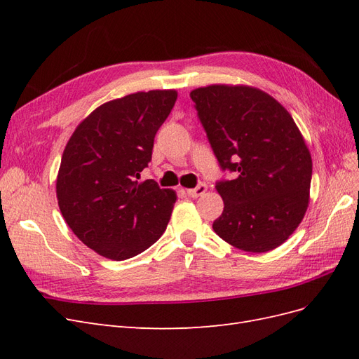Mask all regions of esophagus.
I'll return each instance as SVG.
<instances>
[{
	"instance_id": "esophagus-1",
	"label": "esophagus",
	"mask_w": 359,
	"mask_h": 359,
	"mask_svg": "<svg viewBox=\"0 0 359 359\" xmlns=\"http://www.w3.org/2000/svg\"><path fill=\"white\" fill-rule=\"evenodd\" d=\"M208 190V187H206V184L205 182H199L196 187L194 189H189L187 190V194L190 198H199V196H202V194Z\"/></svg>"
}]
</instances>
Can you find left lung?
<instances>
[{
	"label": "left lung",
	"instance_id": "obj_1",
	"mask_svg": "<svg viewBox=\"0 0 359 359\" xmlns=\"http://www.w3.org/2000/svg\"><path fill=\"white\" fill-rule=\"evenodd\" d=\"M222 170L224 202L214 232L231 245L265 253L283 244L309 206L311 156L290 114L252 86L210 85L190 93Z\"/></svg>",
	"mask_w": 359,
	"mask_h": 359
}]
</instances>
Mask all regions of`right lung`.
Returning a JSON list of instances; mask_svg holds the SVG:
<instances>
[{
	"label": "right lung",
	"mask_w": 359,
	"mask_h": 359,
	"mask_svg": "<svg viewBox=\"0 0 359 359\" xmlns=\"http://www.w3.org/2000/svg\"><path fill=\"white\" fill-rule=\"evenodd\" d=\"M175 102L173 90L107 102L83 119L64 149L57 178L61 214L86 247L107 259L142 253L166 231L175 191L139 178Z\"/></svg>",
	"instance_id": "add662e5"
}]
</instances>
